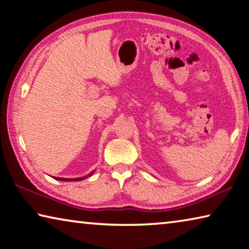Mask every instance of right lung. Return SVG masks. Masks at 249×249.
<instances>
[{"label": "right lung", "instance_id": "right-lung-1", "mask_svg": "<svg viewBox=\"0 0 249 249\" xmlns=\"http://www.w3.org/2000/svg\"><path fill=\"white\" fill-rule=\"evenodd\" d=\"M94 172H92V173H89V175H86V176H84V177H77V178H62V177H54L55 179H58V180H64V181H73V180H75V181H77V180H82V179H84V178H86V177H89L90 175L93 174Z\"/></svg>", "mask_w": 249, "mask_h": 249}]
</instances>
